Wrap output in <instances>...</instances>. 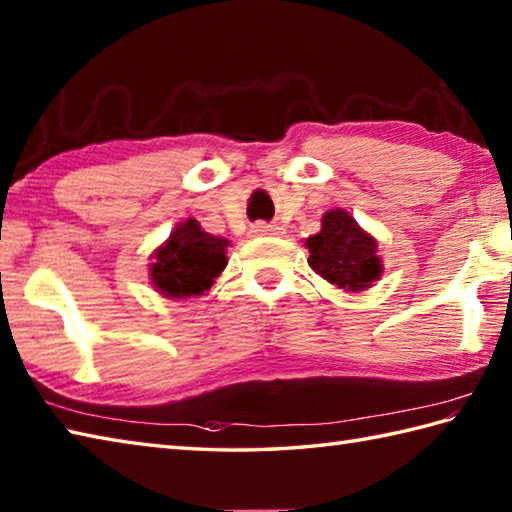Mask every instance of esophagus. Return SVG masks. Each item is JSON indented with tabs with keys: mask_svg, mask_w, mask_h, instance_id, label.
<instances>
[{
	"mask_svg": "<svg viewBox=\"0 0 512 512\" xmlns=\"http://www.w3.org/2000/svg\"><path fill=\"white\" fill-rule=\"evenodd\" d=\"M276 225H267V223H254L252 225V236H271V234H278Z\"/></svg>",
	"mask_w": 512,
	"mask_h": 512,
	"instance_id": "obj_1",
	"label": "esophagus"
}]
</instances>
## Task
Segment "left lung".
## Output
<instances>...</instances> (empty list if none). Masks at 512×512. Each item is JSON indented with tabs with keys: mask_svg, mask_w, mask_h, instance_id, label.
<instances>
[{
	"mask_svg": "<svg viewBox=\"0 0 512 512\" xmlns=\"http://www.w3.org/2000/svg\"><path fill=\"white\" fill-rule=\"evenodd\" d=\"M305 245L309 267L338 289L364 291L382 276L375 238L338 207L322 216L320 232L309 236Z\"/></svg>",
	"mask_w": 512,
	"mask_h": 512,
	"instance_id": "8db88e82",
	"label": "left lung"
}]
</instances>
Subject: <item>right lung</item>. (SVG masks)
Here are the masks:
<instances>
[{
    "mask_svg": "<svg viewBox=\"0 0 512 512\" xmlns=\"http://www.w3.org/2000/svg\"><path fill=\"white\" fill-rule=\"evenodd\" d=\"M229 241L207 234L194 218L179 223L168 241L154 249L152 287L165 298L203 296L227 265Z\"/></svg>",
    "mask_w": 512,
    "mask_h": 512,
    "instance_id": "1",
    "label": "right lung"
}]
</instances>
